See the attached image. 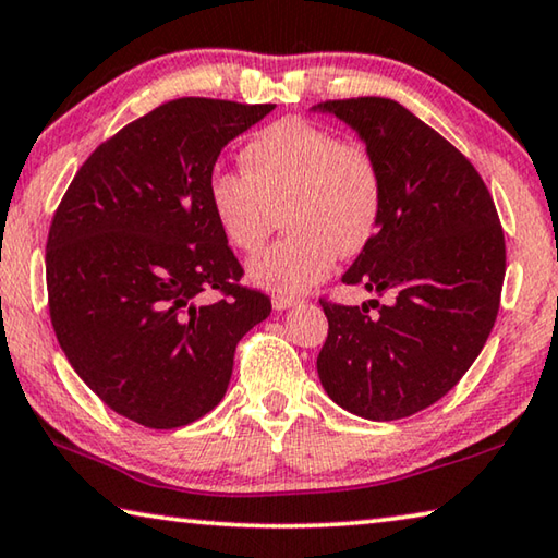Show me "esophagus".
Instances as JSON below:
<instances>
[{
	"instance_id": "esophagus-1",
	"label": "esophagus",
	"mask_w": 558,
	"mask_h": 558,
	"mask_svg": "<svg viewBox=\"0 0 558 558\" xmlns=\"http://www.w3.org/2000/svg\"><path fill=\"white\" fill-rule=\"evenodd\" d=\"M298 305H300L298 298H290V295L272 298V307H276V310H290V307H298Z\"/></svg>"
}]
</instances>
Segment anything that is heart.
<instances>
[{
  "label": "heart",
  "instance_id": "heart-1",
  "mask_svg": "<svg viewBox=\"0 0 558 558\" xmlns=\"http://www.w3.org/2000/svg\"><path fill=\"white\" fill-rule=\"evenodd\" d=\"M243 172L214 169L206 182L216 223L235 248L256 251L276 211L288 233L248 263L256 286L298 295L354 256L379 229L384 184L372 153L313 122L286 118L241 153Z\"/></svg>",
  "mask_w": 558,
  "mask_h": 558
}]
</instances>
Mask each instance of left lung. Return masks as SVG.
Segmentation results:
<instances>
[{
  "label": "left lung",
  "mask_w": 558,
  "mask_h": 558,
  "mask_svg": "<svg viewBox=\"0 0 558 558\" xmlns=\"http://www.w3.org/2000/svg\"><path fill=\"white\" fill-rule=\"evenodd\" d=\"M313 110L352 128L381 169L379 229L342 282L391 295L389 305L323 302L319 381L349 413L405 418L442 399L483 352L505 282L502 226L475 167L401 102L349 98Z\"/></svg>",
  "instance_id": "obj_1"
}]
</instances>
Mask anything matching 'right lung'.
Returning <instances> with one entry per match:
<instances>
[{
	"label": "right lung",
	"instance_id": "add662e5",
	"mask_svg": "<svg viewBox=\"0 0 558 558\" xmlns=\"http://www.w3.org/2000/svg\"><path fill=\"white\" fill-rule=\"evenodd\" d=\"M179 98L130 122L78 169L51 221L46 286L56 339L112 411L145 428L194 423L229 389L235 344L270 315L206 182L221 149L272 112ZM225 298L201 302L204 291Z\"/></svg>",
	"mask_w": 558,
	"mask_h": 558
}]
</instances>
